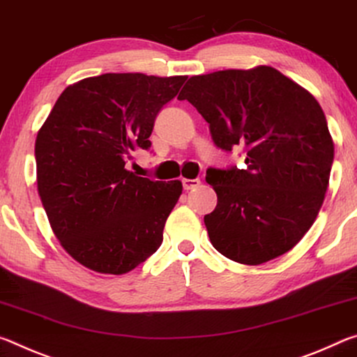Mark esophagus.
Wrapping results in <instances>:
<instances>
[{
    "mask_svg": "<svg viewBox=\"0 0 357 357\" xmlns=\"http://www.w3.org/2000/svg\"><path fill=\"white\" fill-rule=\"evenodd\" d=\"M182 183H183V188L188 191V190L196 188V186L201 183V180L199 178H183Z\"/></svg>",
    "mask_w": 357,
    "mask_h": 357,
    "instance_id": "1",
    "label": "esophagus"
}]
</instances>
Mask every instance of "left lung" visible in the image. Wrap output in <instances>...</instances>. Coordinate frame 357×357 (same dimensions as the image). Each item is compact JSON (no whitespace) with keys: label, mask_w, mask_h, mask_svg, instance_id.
I'll use <instances>...</instances> for the list:
<instances>
[{"label":"left lung","mask_w":357,"mask_h":357,"mask_svg":"<svg viewBox=\"0 0 357 357\" xmlns=\"http://www.w3.org/2000/svg\"><path fill=\"white\" fill-rule=\"evenodd\" d=\"M178 99L204 116L218 149L245 150L243 169H207L218 204L204 223L215 250L248 266L284 255L329 185L334 142L317 99L271 66L195 75Z\"/></svg>","instance_id":"left-lung-1"}]
</instances>
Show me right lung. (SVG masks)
<instances>
[{
    "label": "right lung",
    "instance_id": "right-lung-1",
    "mask_svg": "<svg viewBox=\"0 0 357 357\" xmlns=\"http://www.w3.org/2000/svg\"><path fill=\"white\" fill-rule=\"evenodd\" d=\"M185 75L102 74L69 85L34 145L38 191L61 247L82 266L121 275L160 248L182 182L126 169L150 150L156 115Z\"/></svg>",
    "mask_w": 357,
    "mask_h": 357
}]
</instances>
